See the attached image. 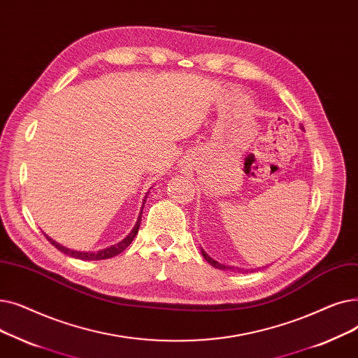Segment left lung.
Instances as JSON below:
<instances>
[{"label":"left lung","mask_w":358,"mask_h":358,"mask_svg":"<svg viewBox=\"0 0 358 358\" xmlns=\"http://www.w3.org/2000/svg\"><path fill=\"white\" fill-rule=\"evenodd\" d=\"M201 253H202V257L207 259V262L208 264H211L214 268H217V269H223V271H233V272H242V274H248V272H253V271H257V269H248V268H239V266H234V265H226V264H221V262H217L215 259H213L210 255L203 250L202 248H201Z\"/></svg>","instance_id":"obj_1"}]
</instances>
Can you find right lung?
Returning a JSON list of instances; mask_svg holds the SVG:
<instances>
[{
	"label": "right lung",
	"instance_id": "add662e5",
	"mask_svg": "<svg viewBox=\"0 0 358 358\" xmlns=\"http://www.w3.org/2000/svg\"><path fill=\"white\" fill-rule=\"evenodd\" d=\"M151 189V188H150ZM150 194V191L145 194L144 199H143V207L140 210V215L137 218V223H135V226L132 227L131 233L125 237V239H122L121 242H117L116 245H112L109 248H105V249H100V250H96V252H84V250H74V249H68L66 246H62L59 245L58 242H55L52 237H49L48 234H45L46 239L52 243L58 250H61L62 253L68 255V257L71 258H76V259H81V261H100V259H108V258H113L116 257V255H119L121 252H124L129 245L131 242L134 241V237L137 236L138 233V229H140V223H141V214H143V208H144V203L147 201V195Z\"/></svg>",
	"mask_w": 358,
	"mask_h": 358
}]
</instances>
